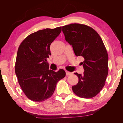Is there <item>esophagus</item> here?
<instances>
[{
	"instance_id": "1",
	"label": "esophagus",
	"mask_w": 123,
	"mask_h": 123,
	"mask_svg": "<svg viewBox=\"0 0 123 123\" xmlns=\"http://www.w3.org/2000/svg\"><path fill=\"white\" fill-rule=\"evenodd\" d=\"M66 75H67V76H68V75H71L72 73H71V72H68V71H66Z\"/></svg>"
}]
</instances>
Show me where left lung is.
Masks as SVG:
<instances>
[{
  "instance_id": "8db88e82",
  "label": "left lung",
  "mask_w": 123,
  "mask_h": 123,
  "mask_svg": "<svg viewBox=\"0 0 123 123\" xmlns=\"http://www.w3.org/2000/svg\"><path fill=\"white\" fill-rule=\"evenodd\" d=\"M62 31L75 55L84 58V74L74 73L79 82L72 87V90L79 97L93 98L104 87L108 73V55L103 40L93 29L85 25H66Z\"/></svg>"
}]
</instances>
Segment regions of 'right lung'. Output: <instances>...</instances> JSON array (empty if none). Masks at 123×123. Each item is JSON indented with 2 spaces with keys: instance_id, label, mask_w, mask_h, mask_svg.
Wrapping results in <instances>:
<instances>
[{
  "instance_id": "add662e5",
  "label": "right lung",
  "mask_w": 123,
  "mask_h": 123,
  "mask_svg": "<svg viewBox=\"0 0 123 123\" xmlns=\"http://www.w3.org/2000/svg\"><path fill=\"white\" fill-rule=\"evenodd\" d=\"M61 31V27L39 30L27 36L18 48L15 73L24 93L33 101L50 98L58 81L66 75L63 69L57 72L49 70L46 59L51 54V43Z\"/></svg>"
}]
</instances>
